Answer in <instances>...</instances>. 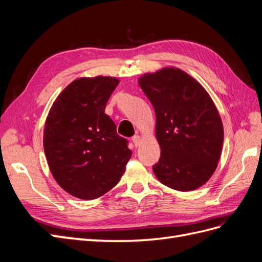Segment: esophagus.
I'll list each match as a JSON object with an SVG mask.
<instances>
[{
  "instance_id": "34e87169",
  "label": "esophagus",
  "mask_w": 262,
  "mask_h": 262,
  "mask_svg": "<svg viewBox=\"0 0 262 262\" xmlns=\"http://www.w3.org/2000/svg\"><path fill=\"white\" fill-rule=\"evenodd\" d=\"M132 142H133V143H134V145H136L137 147L141 144V142H142V138L140 137V136H138V134H137V136H134L133 138H132Z\"/></svg>"
}]
</instances>
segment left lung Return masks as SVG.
I'll return each mask as SVG.
<instances>
[{"label": "left lung", "mask_w": 262, "mask_h": 262, "mask_svg": "<svg viewBox=\"0 0 262 262\" xmlns=\"http://www.w3.org/2000/svg\"><path fill=\"white\" fill-rule=\"evenodd\" d=\"M138 82L155 110L162 150L153 166L155 176L178 191L203 186L217 167L224 140L210 95L192 76L172 67L145 73Z\"/></svg>", "instance_id": "left-lung-1"}]
</instances>
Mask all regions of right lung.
Here are the masks:
<instances>
[{
    "label": "right lung",
    "instance_id": "obj_1",
    "mask_svg": "<svg viewBox=\"0 0 262 262\" xmlns=\"http://www.w3.org/2000/svg\"><path fill=\"white\" fill-rule=\"evenodd\" d=\"M119 84L110 76L81 77L54 100L43 130V148L58 185L78 199L94 200L112 190L132 152L105 114Z\"/></svg>",
    "mask_w": 262,
    "mask_h": 262
}]
</instances>
